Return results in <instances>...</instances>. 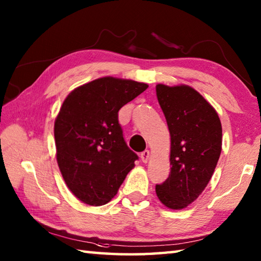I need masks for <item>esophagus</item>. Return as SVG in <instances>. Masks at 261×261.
I'll return each instance as SVG.
<instances>
[{
	"instance_id": "1",
	"label": "esophagus",
	"mask_w": 261,
	"mask_h": 261,
	"mask_svg": "<svg viewBox=\"0 0 261 261\" xmlns=\"http://www.w3.org/2000/svg\"><path fill=\"white\" fill-rule=\"evenodd\" d=\"M140 158L142 160V163H148V160L150 159V151H149V150L142 151L141 154H140Z\"/></svg>"
}]
</instances>
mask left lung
<instances>
[{
    "instance_id": "8db88e82",
    "label": "left lung",
    "mask_w": 261,
    "mask_h": 261,
    "mask_svg": "<svg viewBox=\"0 0 261 261\" xmlns=\"http://www.w3.org/2000/svg\"><path fill=\"white\" fill-rule=\"evenodd\" d=\"M170 135V173L156 194L166 207L182 210L212 178L222 150V125L215 109L193 87L156 85Z\"/></svg>"
}]
</instances>
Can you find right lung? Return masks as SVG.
I'll use <instances>...</instances> for the list:
<instances>
[{
    "label": "right lung",
    "instance_id": "right-lung-1",
    "mask_svg": "<svg viewBox=\"0 0 261 261\" xmlns=\"http://www.w3.org/2000/svg\"><path fill=\"white\" fill-rule=\"evenodd\" d=\"M147 88L146 83L105 76L76 87L63 102L54 125L56 159L66 185L83 203H109L136 166L118 112Z\"/></svg>",
    "mask_w": 261,
    "mask_h": 261
}]
</instances>
